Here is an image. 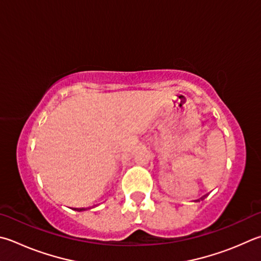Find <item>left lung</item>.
Segmentation results:
<instances>
[{
    "instance_id": "8db88e82",
    "label": "left lung",
    "mask_w": 261,
    "mask_h": 261,
    "mask_svg": "<svg viewBox=\"0 0 261 261\" xmlns=\"http://www.w3.org/2000/svg\"><path fill=\"white\" fill-rule=\"evenodd\" d=\"M204 197H205V196H204ZM202 198H203V197H201V200H202ZM197 201H200V200H197Z\"/></svg>"
}]
</instances>
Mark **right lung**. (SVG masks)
<instances>
[{
	"label": "right lung",
	"mask_w": 261,
	"mask_h": 261,
	"mask_svg": "<svg viewBox=\"0 0 261 261\" xmlns=\"http://www.w3.org/2000/svg\"><path fill=\"white\" fill-rule=\"evenodd\" d=\"M75 210H77V211H83V210H87V209H84V207H82V209H75Z\"/></svg>",
	"instance_id": "add662e5"
}]
</instances>
